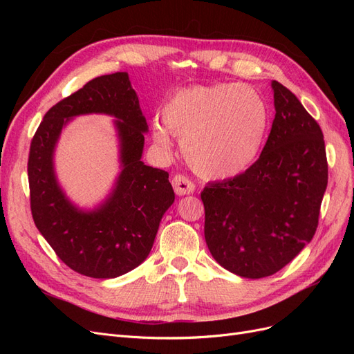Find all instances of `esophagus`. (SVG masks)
<instances>
[{"mask_svg":"<svg viewBox=\"0 0 354 354\" xmlns=\"http://www.w3.org/2000/svg\"><path fill=\"white\" fill-rule=\"evenodd\" d=\"M173 187H174V192L178 196L190 195V194H194V192H195V185L192 183V181L186 176H181V174L174 176Z\"/></svg>","mask_w":354,"mask_h":354,"instance_id":"1","label":"esophagus"}]
</instances>
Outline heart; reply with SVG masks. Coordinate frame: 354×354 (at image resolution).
<instances>
[{
    "label": "heart",
    "instance_id": "b5f03b06",
    "mask_svg": "<svg viewBox=\"0 0 354 354\" xmlns=\"http://www.w3.org/2000/svg\"><path fill=\"white\" fill-rule=\"evenodd\" d=\"M162 122L152 128L159 147H171L169 131L181 138V152L195 173L223 180L241 176L259 156L269 111L251 85H195L165 102Z\"/></svg>",
    "mask_w": 354,
    "mask_h": 354
}]
</instances>
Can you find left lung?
<instances>
[{
  "instance_id": "1",
  "label": "left lung",
  "mask_w": 354,
  "mask_h": 354,
  "mask_svg": "<svg viewBox=\"0 0 354 354\" xmlns=\"http://www.w3.org/2000/svg\"><path fill=\"white\" fill-rule=\"evenodd\" d=\"M272 88L276 113L260 158L201 194L211 255L248 279L279 272L313 239L328 186L319 124L281 82Z\"/></svg>"
}]
</instances>
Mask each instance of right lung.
Returning <instances> with one entry per match:
<instances>
[{
    "label": "right lung",
    "mask_w": 354,
    "mask_h": 354,
    "mask_svg": "<svg viewBox=\"0 0 354 354\" xmlns=\"http://www.w3.org/2000/svg\"><path fill=\"white\" fill-rule=\"evenodd\" d=\"M104 113L117 118L122 173L114 190L93 212L75 207L58 186L52 156L72 117ZM146 118L127 72L88 81L44 115L30 142L28 177L35 226L59 259L94 279H112L142 264L151 252L160 218L174 190L164 169L142 160Z\"/></svg>",
    "instance_id": "add662e5"
}]
</instances>
